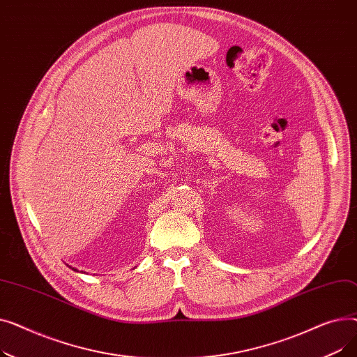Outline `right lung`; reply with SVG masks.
I'll return each instance as SVG.
<instances>
[{"label": "right lung", "mask_w": 357, "mask_h": 357, "mask_svg": "<svg viewBox=\"0 0 357 357\" xmlns=\"http://www.w3.org/2000/svg\"><path fill=\"white\" fill-rule=\"evenodd\" d=\"M69 268H70V269H72V271H77V269H75V268H72V266H69ZM77 272H78V271H77Z\"/></svg>", "instance_id": "right-lung-1"}]
</instances>
